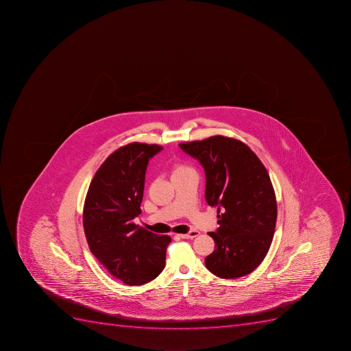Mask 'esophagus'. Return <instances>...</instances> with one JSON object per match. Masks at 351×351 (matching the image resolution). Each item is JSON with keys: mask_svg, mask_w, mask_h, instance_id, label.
<instances>
[{"mask_svg": "<svg viewBox=\"0 0 351 351\" xmlns=\"http://www.w3.org/2000/svg\"><path fill=\"white\" fill-rule=\"evenodd\" d=\"M199 234H200V232H199V231H197V230H192V231H190V232L183 233V234H179V238L193 239L195 238V237L199 236Z\"/></svg>", "mask_w": 351, "mask_h": 351, "instance_id": "obj_1", "label": "esophagus"}]
</instances>
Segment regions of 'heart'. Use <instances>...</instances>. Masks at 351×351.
I'll return each mask as SVG.
<instances>
[{"instance_id": "1", "label": "heart", "mask_w": 351, "mask_h": 351, "mask_svg": "<svg viewBox=\"0 0 351 351\" xmlns=\"http://www.w3.org/2000/svg\"><path fill=\"white\" fill-rule=\"evenodd\" d=\"M188 171H191V169L188 168L186 165H174L173 168H172V177H177V176L186 173Z\"/></svg>"}]
</instances>
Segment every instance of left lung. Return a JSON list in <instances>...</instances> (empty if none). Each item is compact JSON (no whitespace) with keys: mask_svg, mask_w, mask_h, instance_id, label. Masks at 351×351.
<instances>
[{"mask_svg":"<svg viewBox=\"0 0 351 351\" xmlns=\"http://www.w3.org/2000/svg\"><path fill=\"white\" fill-rule=\"evenodd\" d=\"M206 172V201L217 208L219 228L209 232L215 251L206 258L222 279L254 271L268 254L277 222V201L265 165L237 138L215 136L180 143Z\"/></svg>","mask_w":351,"mask_h":351,"instance_id":"1","label":"left lung"}]
</instances>
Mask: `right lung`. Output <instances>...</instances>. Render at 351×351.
<instances>
[{
	"mask_svg": "<svg viewBox=\"0 0 351 351\" xmlns=\"http://www.w3.org/2000/svg\"><path fill=\"white\" fill-rule=\"evenodd\" d=\"M163 147L133 142L106 158L92 179L83 208V227L93 256L129 286L156 279L165 265L169 236L138 227L145 171Z\"/></svg>",
	"mask_w": 351,
	"mask_h": 351,
	"instance_id": "obj_1",
	"label": "right lung"
}]
</instances>
